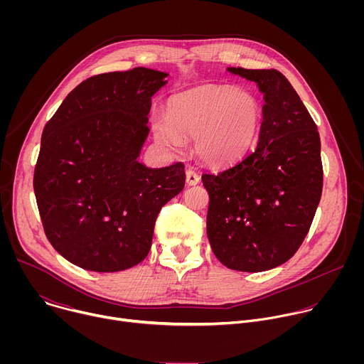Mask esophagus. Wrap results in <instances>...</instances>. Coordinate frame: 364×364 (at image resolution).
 I'll return each instance as SVG.
<instances>
[{"label":"esophagus","mask_w":364,"mask_h":364,"mask_svg":"<svg viewBox=\"0 0 364 364\" xmlns=\"http://www.w3.org/2000/svg\"><path fill=\"white\" fill-rule=\"evenodd\" d=\"M186 181L188 186H196L200 183V176L193 168H187L186 170Z\"/></svg>","instance_id":"34e87169"}]
</instances>
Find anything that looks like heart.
<instances>
[{
	"label": "heart",
	"mask_w": 364,
	"mask_h": 364,
	"mask_svg": "<svg viewBox=\"0 0 364 364\" xmlns=\"http://www.w3.org/2000/svg\"><path fill=\"white\" fill-rule=\"evenodd\" d=\"M262 121V107L250 92L209 85L170 97L166 117L152 121L154 136L170 151L194 136V151L213 166L237 160L253 145Z\"/></svg>",
	"instance_id": "b5f03b06"
}]
</instances>
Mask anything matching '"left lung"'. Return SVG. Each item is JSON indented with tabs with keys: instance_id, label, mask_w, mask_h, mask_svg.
I'll use <instances>...</instances> for the list:
<instances>
[{
	"instance_id": "1",
	"label": "left lung",
	"mask_w": 364,
	"mask_h": 364,
	"mask_svg": "<svg viewBox=\"0 0 364 364\" xmlns=\"http://www.w3.org/2000/svg\"><path fill=\"white\" fill-rule=\"evenodd\" d=\"M264 93L253 151L218 173H204L207 236L229 269L262 272L291 259L304 242L323 191L317 125L288 79L275 69L229 68Z\"/></svg>"
}]
</instances>
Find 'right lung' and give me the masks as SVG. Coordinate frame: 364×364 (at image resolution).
<instances>
[{
	"instance_id": "add662e5",
	"label": "right lung",
	"mask_w": 364,
	"mask_h": 364,
	"mask_svg": "<svg viewBox=\"0 0 364 364\" xmlns=\"http://www.w3.org/2000/svg\"><path fill=\"white\" fill-rule=\"evenodd\" d=\"M168 75L135 68L77 85L46 124L33 187L48 242L76 267L118 272L146 257L161 207L186 181L184 164L136 159L152 95Z\"/></svg>"
}]
</instances>
